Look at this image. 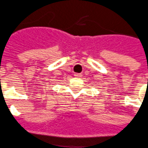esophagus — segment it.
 Returning <instances> with one entry per match:
<instances>
[{"instance_id": "1", "label": "esophagus", "mask_w": 148, "mask_h": 148, "mask_svg": "<svg viewBox=\"0 0 148 148\" xmlns=\"http://www.w3.org/2000/svg\"><path fill=\"white\" fill-rule=\"evenodd\" d=\"M74 76H76V77H81L82 75H81V73H75V74H74Z\"/></svg>"}]
</instances>
